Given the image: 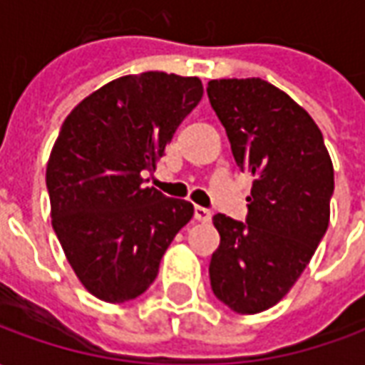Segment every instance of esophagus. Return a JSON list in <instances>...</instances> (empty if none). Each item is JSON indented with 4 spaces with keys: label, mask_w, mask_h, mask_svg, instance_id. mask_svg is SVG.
Wrapping results in <instances>:
<instances>
[{
    "label": "esophagus",
    "mask_w": 365,
    "mask_h": 365,
    "mask_svg": "<svg viewBox=\"0 0 365 365\" xmlns=\"http://www.w3.org/2000/svg\"><path fill=\"white\" fill-rule=\"evenodd\" d=\"M211 217H213V215H211V211H209V209H205V207L195 205V219H197V221L209 222V221H211Z\"/></svg>",
    "instance_id": "esophagus-1"
}]
</instances>
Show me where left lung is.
I'll return each mask as SVG.
<instances>
[{"label": "left lung", "instance_id": "1", "mask_svg": "<svg viewBox=\"0 0 365 365\" xmlns=\"http://www.w3.org/2000/svg\"><path fill=\"white\" fill-rule=\"evenodd\" d=\"M207 96L238 168L254 175L246 222L213 217L211 289L235 313H262L287 295L329 229L334 170L321 128L285 91L232 78L211 80Z\"/></svg>", "mask_w": 365, "mask_h": 365}]
</instances>
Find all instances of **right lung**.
<instances>
[{
	"label": "right lung",
	"mask_w": 365,
	"mask_h": 365,
	"mask_svg": "<svg viewBox=\"0 0 365 365\" xmlns=\"http://www.w3.org/2000/svg\"><path fill=\"white\" fill-rule=\"evenodd\" d=\"M199 78L123 76L76 105L46 166L52 229L83 287L107 303L143 295L193 205L144 185L191 109Z\"/></svg>",
	"instance_id": "obj_1"
}]
</instances>
